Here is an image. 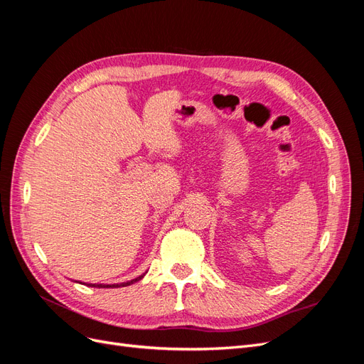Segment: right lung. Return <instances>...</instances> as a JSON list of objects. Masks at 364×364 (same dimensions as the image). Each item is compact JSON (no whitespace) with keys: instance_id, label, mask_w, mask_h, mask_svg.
<instances>
[{"instance_id":"right-lung-1","label":"right lung","mask_w":364,"mask_h":364,"mask_svg":"<svg viewBox=\"0 0 364 364\" xmlns=\"http://www.w3.org/2000/svg\"><path fill=\"white\" fill-rule=\"evenodd\" d=\"M142 277H144V274H141V277H138V278H135V279H132V281H127V282H121V284H107V285H103V284H87L90 285V287H98V289H117V287H126V285H130V284H134V282H136V281H139Z\"/></svg>"}]
</instances>
